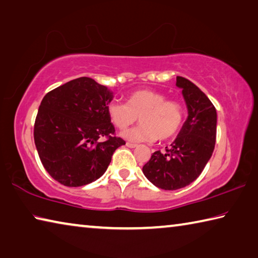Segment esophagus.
<instances>
[{
    "label": "esophagus",
    "instance_id": "1",
    "mask_svg": "<svg viewBox=\"0 0 258 258\" xmlns=\"http://www.w3.org/2000/svg\"><path fill=\"white\" fill-rule=\"evenodd\" d=\"M126 146L128 148H135L138 145H135V143H132V142H126Z\"/></svg>",
    "mask_w": 258,
    "mask_h": 258
}]
</instances>
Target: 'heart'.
I'll list each match as a JSON object with an SVG mask.
<instances>
[{
  "label": "heart",
  "mask_w": 258,
  "mask_h": 258,
  "mask_svg": "<svg viewBox=\"0 0 258 258\" xmlns=\"http://www.w3.org/2000/svg\"><path fill=\"white\" fill-rule=\"evenodd\" d=\"M111 123L125 130L138 118L141 124L125 131L121 135L134 142L154 141L172 138L183 123L184 109L176 100L166 99L165 94L150 89H141L127 95L126 103L116 101L107 106Z\"/></svg>",
  "instance_id": "heart-1"
}]
</instances>
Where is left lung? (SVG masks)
Masks as SVG:
<instances>
[{"label": "left lung", "mask_w": 258, "mask_h": 258, "mask_svg": "<svg viewBox=\"0 0 258 258\" xmlns=\"http://www.w3.org/2000/svg\"><path fill=\"white\" fill-rule=\"evenodd\" d=\"M187 108V118L171 147L155 151L142 172L152 184L163 190L189 185L202 174L211 159L216 140V109L194 83L176 77Z\"/></svg>", "instance_id": "obj_1"}]
</instances>
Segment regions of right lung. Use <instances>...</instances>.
Wrapping results in <instances>:
<instances>
[{
  "label": "right lung",
  "instance_id": "add662e5",
  "mask_svg": "<svg viewBox=\"0 0 258 258\" xmlns=\"http://www.w3.org/2000/svg\"><path fill=\"white\" fill-rule=\"evenodd\" d=\"M112 92L90 77H80L43 98L34 125V141L46 172L66 186H82L107 171L117 148L107 106ZM106 138L102 141V137Z\"/></svg>",
  "mask_w": 258,
  "mask_h": 258
}]
</instances>
